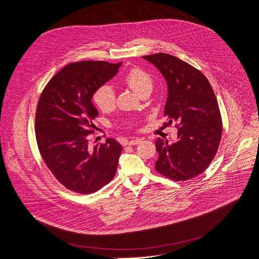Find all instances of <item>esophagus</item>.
I'll list each match as a JSON object with an SVG mask.
<instances>
[{"mask_svg":"<svg viewBox=\"0 0 259 259\" xmlns=\"http://www.w3.org/2000/svg\"><path fill=\"white\" fill-rule=\"evenodd\" d=\"M141 142V139L140 138H137V139H133V140H130L128 142L129 145H136V144H139Z\"/></svg>","mask_w":259,"mask_h":259,"instance_id":"34e87169","label":"esophagus"}]
</instances>
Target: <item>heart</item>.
<instances>
[{
    "mask_svg": "<svg viewBox=\"0 0 259 259\" xmlns=\"http://www.w3.org/2000/svg\"><path fill=\"white\" fill-rule=\"evenodd\" d=\"M124 80L127 83V85L138 95L145 89L152 88L153 85L152 79L149 76V73L138 67L130 69L127 72ZM93 101L101 110H103V112H107V110L112 109L116 103L115 91L113 86H110L108 84L100 86L94 92Z\"/></svg>",
    "mask_w": 259,
    "mask_h": 259,
    "instance_id": "1",
    "label": "heart"
}]
</instances>
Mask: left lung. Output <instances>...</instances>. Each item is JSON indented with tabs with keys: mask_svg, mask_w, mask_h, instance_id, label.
Masks as SVG:
<instances>
[{
	"mask_svg": "<svg viewBox=\"0 0 259 259\" xmlns=\"http://www.w3.org/2000/svg\"><path fill=\"white\" fill-rule=\"evenodd\" d=\"M142 58L164 77L168 89L164 115L178 124L175 141H156V170L173 180L191 179L210 165L221 138L223 122L213 89L200 70L173 55Z\"/></svg>",
	"mask_w": 259,
	"mask_h": 259,
	"instance_id": "8db88e82",
	"label": "left lung"
}]
</instances>
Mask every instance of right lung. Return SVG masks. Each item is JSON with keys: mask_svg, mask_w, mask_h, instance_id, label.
I'll list each match as a JSON object with an SVG mask.
<instances>
[{"mask_svg": "<svg viewBox=\"0 0 259 259\" xmlns=\"http://www.w3.org/2000/svg\"><path fill=\"white\" fill-rule=\"evenodd\" d=\"M122 62L81 61L70 63L49 81L39 99L35 137L41 156L67 190L79 194L99 191L115 175L121 144L110 138L89 146L92 121L98 110L94 92L113 79Z\"/></svg>", "mask_w": 259, "mask_h": 259, "instance_id": "right-lung-1", "label": "right lung"}]
</instances>
